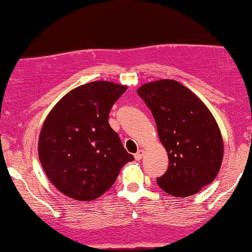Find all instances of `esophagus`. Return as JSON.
Returning <instances> with one entry per match:
<instances>
[{
	"label": "esophagus",
	"instance_id": "1",
	"mask_svg": "<svg viewBox=\"0 0 252 252\" xmlns=\"http://www.w3.org/2000/svg\"><path fill=\"white\" fill-rule=\"evenodd\" d=\"M143 155H144V151L143 150H138L137 153L135 154V159L136 160H141L142 157H143Z\"/></svg>",
	"mask_w": 252,
	"mask_h": 252
}]
</instances>
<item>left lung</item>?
Segmentation results:
<instances>
[{"mask_svg":"<svg viewBox=\"0 0 252 252\" xmlns=\"http://www.w3.org/2000/svg\"><path fill=\"white\" fill-rule=\"evenodd\" d=\"M151 110L169 157L168 170L157 178L166 193L195 195L215 180L223 160V138L210 110L174 80L143 84L137 90Z\"/></svg>","mask_w":252,"mask_h":252,"instance_id":"obj_1","label":"left lung"}]
</instances>
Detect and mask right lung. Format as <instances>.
I'll return each mask as SVG.
<instances>
[{
	"mask_svg": "<svg viewBox=\"0 0 252 252\" xmlns=\"http://www.w3.org/2000/svg\"><path fill=\"white\" fill-rule=\"evenodd\" d=\"M126 90L113 82H90L62 97L45 118L38 157L49 181L65 196L93 201L134 160L108 121Z\"/></svg>",
	"mask_w": 252,
	"mask_h": 252,
	"instance_id": "right-lung-1",
	"label": "right lung"
}]
</instances>
